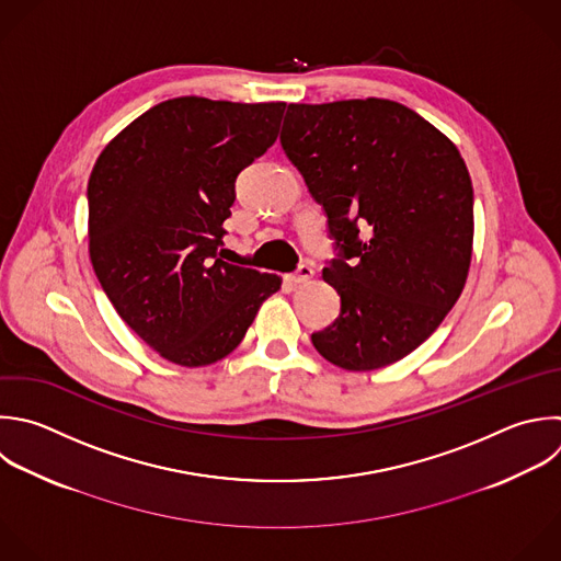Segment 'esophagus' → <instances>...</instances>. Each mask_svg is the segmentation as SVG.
Wrapping results in <instances>:
<instances>
[{"instance_id": "esophagus-1", "label": "esophagus", "mask_w": 561, "mask_h": 561, "mask_svg": "<svg viewBox=\"0 0 561 561\" xmlns=\"http://www.w3.org/2000/svg\"><path fill=\"white\" fill-rule=\"evenodd\" d=\"M313 274H316L313 267L300 265L296 274H289V276H287V283H289V285H307V283L313 278Z\"/></svg>"}]
</instances>
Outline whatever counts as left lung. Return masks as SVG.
I'll list each match as a JSON object with an SVG mask.
<instances>
[{
  "mask_svg": "<svg viewBox=\"0 0 561 561\" xmlns=\"http://www.w3.org/2000/svg\"><path fill=\"white\" fill-rule=\"evenodd\" d=\"M280 145L342 250L322 270L342 300L316 351L375 370L423 344L456 305L471 263L473 188L456 145L401 103H291Z\"/></svg>",
  "mask_w": 561,
  "mask_h": 561,
  "instance_id": "obj_1",
  "label": "left lung"
}]
</instances>
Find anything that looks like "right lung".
<instances>
[{
	"instance_id": "add662e5",
	"label": "right lung",
	"mask_w": 561,
	"mask_h": 561,
	"mask_svg": "<svg viewBox=\"0 0 561 561\" xmlns=\"http://www.w3.org/2000/svg\"><path fill=\"white\" fill-rule=\"evenodd\" d=\"M285 103L164 101L99 156L90 259L118 316L164 359L230 355L283 278L224 261L237 175L278 138Z\"/></svg>"
}]
</instances>
